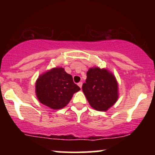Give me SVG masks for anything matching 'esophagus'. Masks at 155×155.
<instances>
[{"instance_id": "1", "label": "esophagus", "mask_w": 155, "mask_h": 155, "mask_svg": "<svg viewBox=\"0 0 155 155\" xmlns=\"http://www.w3.org/2000/svg\"><path fill=\"white\" fill-rule=\"evenodd\" d=\"M78 85H79V87L81 89V87H82V82H81V81H80V82L78 83Z\"/></svg>"}]
</instances>
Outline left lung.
<instances>
[{"label": "left lung", "instance_id": "left-lung-1", "mask_svg": "<svg viewBox=\"0 0 155 155\" xmlns=\"http://www.w3.org/2000/svg\"><path fill=\"white\" fill-rule=\"evenodd\" d=\"M89 104L97 111H107L118 99V84L115 76L106 69L91 68L82 85Z\"/></svg>", "mask_w": 155, "mask_h": 155}]
</instances>
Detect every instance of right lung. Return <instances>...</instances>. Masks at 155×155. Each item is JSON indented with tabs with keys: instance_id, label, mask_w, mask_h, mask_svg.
<instances>
[{
	"instance_id": "1",
	"label": "right lung",
	"mask_w": 155,
	"mask_h": 155,
	"mask_svg": "<svg viewBox=\"0 0 155 155\" xmlns=\"http://www.w3.org/2000/svg\"><path fill=\"white\" fill-rule=\"evenodd\" d=\"M80 87L63 68H54L38 76L35 93L38 101L52 109L64 108Z\"/></svg>"
}]
</instances>
